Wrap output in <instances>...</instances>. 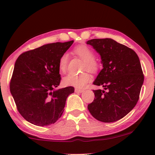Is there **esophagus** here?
<instances>
[{
  "instance_id": "esophagus-1",
  "label": "esophagus",
  "mask_w": 155,
  "mask_h": 155,
  "mask_svg": "<svg viewBox=\"0 0 155 155\" xmlns=\"http://www.w3.org/2000/svg\"><path fill=\"white\" fill-rule=\"evenodd\" d=\"M75 92H79V93H81V92H84V90L82 89H78V88H76L75 89Z\"/></svg>"
}]
</instances>
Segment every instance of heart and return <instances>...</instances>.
Instances as JSON below:
<instances>
[{
    "instance_id": "b5f03b06",
    "label": "heart",
    "mask_w": 155,
    "mask_h": 155,
    "mask_svg": "<svg viewBox=\"0 0 155 155\" xmlns=\"http://www.w3.org/2000/svg\"><path fill=\"white\" fill-rule=\"evenodd\" d=\"M74 54L84 60L83 69H87L90 72H97L100 68L98 60L94 58L93 51L86 45H79L74 49ZM68 63V57L67 54H63L59 60V69L62 73L66 72ZM91 80V75L87 71L79 74H68L63 79V83L65 85L73 86L78 88H82Z\"/></svg>"
}]
</instances>
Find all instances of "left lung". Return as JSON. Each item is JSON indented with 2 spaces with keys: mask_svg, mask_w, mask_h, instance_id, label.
I'll return each instance as SVG.
<instances>
[{
  "mask_svg": "<svg viewBox=\"0 0 155 155\" xmlns=\"http://www.w3.org/2000/svg\"><path fill=\"white\" fill-rule=\"evenodd\" d=\"M87 44L101 55L103 69L93 84L104 90H93L95 98L87 106L96 120L113 122L123 118L135 107L143 83L138 55L130 48L111 38H95Z\"/></svg>",
  "mask_w": 155,
  "mask_h": 155,
  "instance_id": "obj_1",
  "label": "left lung"
}]
</instances>
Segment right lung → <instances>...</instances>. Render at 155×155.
Masks as SVG:
<instances>
[{"label": "right lung", "instance_id": "right-lung-1", "mask_svg": "<svg viewBox=\"0 0 155 155\" xmlns=\"http://www.w3.org/2000/svg\"><path fill=\"white\" fill-rule=\"evenodd\" d=\"M74 41L48 44L18 57L10 81V91L25 120L37 126L56 122L63 114L73 87L57 89L60 83L59 60Z\"/></svg>", "mask_w": 155, "mask_h": 155}]
</instances>
